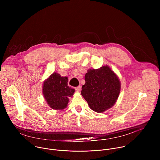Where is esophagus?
<instances>
[{
  "mask_svg": "<svg viewBox=\"0 0 160 160\" xmlns=\"http://www.w3.org/2000/svg\"><path fill=\"white\" fill-rule=\"evenodd\" d=\"M75 90L77 91V92H80L81 90V87L80 86H78L77 87H75Z\"/></svg>",
  "mask_w": 160,
  "mask_h": 160,
  "instance_id": "obj_1",
  "label": "esophagus"
}]
</instances>
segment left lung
<instances>
[{
  "label": "left lung",
  "instance_id": "obj_1",
  "mask_svg": "<svg viewBox=\"0 0 160 160\" xmlns=\"http://www.w3.org/2000/svg\"><path fill=\"white\" fill-rule=\"evenodd\" d=\"M85 80L81 94L91 109L103 112L116 103L120 92L121 83L117 75L109 66L88 69Z\"/></svg>",
  "mask_w": 160,
  "mask_h": 160
}]
</instances>
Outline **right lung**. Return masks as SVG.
I'll return each mask as SVG.
<instances>
[{"label":"right lung","mask_w":160,"mask_h":160,"mask_svg":"<svg viewBox=\"0 0 160 160\" xmlns=\"http://www.w3.org/2000/svg\"><path fill=\"white\" fill-rule=\"evenodd\" d=\"M67 77H61L54 72L42 85V94L47 104L52 109L62 110L65 109L70 98L73 97L75 90L68 85Z\"/></svg>","instance_id":"obj_1"}]
</instances>
